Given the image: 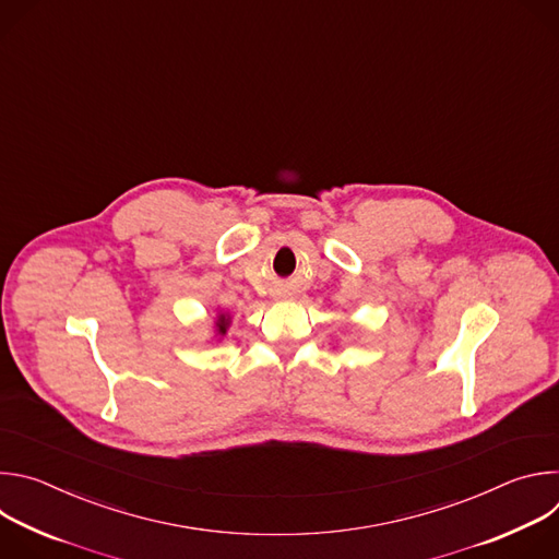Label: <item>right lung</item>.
I'll use <instances>...</instances> for the list:
<instances>
[{"label": "right lung", "mask_w": 559, "mask_h": 559, "mask_svg": "<svg viewBox=\"0 0 559 559\" xmlns=\"http://www.w3.org/2000/svg\"><path fill=\"white\" fill-rule=\"evenodd\" d=\"M227 328H229V316L227 313H218V318H216V334L225 336Z\"/></svg>", "instance_id": "1"}]
</instances>
